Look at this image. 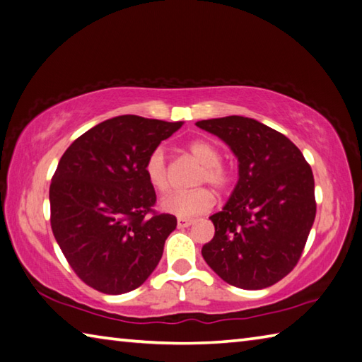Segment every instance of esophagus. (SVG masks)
<instances>
[{"instance_id": "obj_1", "label": "esophagus", "mask_w": 362, "mask_h": 362, "mask_svg": "<svg viewBox=\"0 0 362 362\" xmlns=\"http://www.w3.org/2000/svg\"><path fill=\"white\" fill-rule=\"evenodd\" d=\"M194 223V220H189V218H177V226L179 228H188L192 226Z\"/></svg>"}]
</instances>
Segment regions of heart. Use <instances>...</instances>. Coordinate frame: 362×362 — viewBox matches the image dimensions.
I'll return each mask as SVG.
<instances>
[{
	"label": "heart",
	"instance_id": "obj_1",
	"mask_svg": "<svg viewBox=\"0 0 362 362\" xmlns=\"http://www.w3.org/2000/svg\"><path fill=\"white\" fill-rule=\"evenodd\" d=\"M189 153L202 164V170L199 174V183H209L216 189H226L231 183V173L221 164L220 150L214 144L204 139H196L189 142ZM147 180L150 185L158 192H166L169 188V169L166 152L163 147H156L152 153L147 156L146 166ZM215 198L210 189L196 188L189 192H174L164 196L161 199V209L166 214L180 216V218H192V216L209 212L214 207Z\"/></svg>",
	"mask_w": 362,
	"mask_h": 362
}]
</instances>
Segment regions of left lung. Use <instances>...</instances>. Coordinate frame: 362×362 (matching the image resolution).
Wrapping results in <instances>:
<instances>
[{
  "mask_svg": "<svg viewBox=\"0 0 362 362\" xmlns=\"http://www.w3.org/2000/svg\"><path fill=\"white\" fill-rule=\"evenodd\" d=\"M218 136L239 161L231 198L210 220L214 239L202 247L210 269L242 290H262L290 274L310 233L317 202L312 168L279 131L229 115L196 122Z\"/></svg>",
  "mask_w": 362,
  "mask_h": 362,
  "instance_id": "8db88e82",
  "label": "left lung"
}]
</instances>
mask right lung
<instances>
[{
	"label": "right lung",
	"instance_id": "add662e5",
	"mask_svg": "<svg viewBox=\"0 0 362 362\" xmlns=\"http://www.w3.org/2000/svg\"><path fill=\"white\" fill-rule=\"evenodd\" d=\"M182 122L120 115L71 144L50 183V225L72 271L104 294L139 288L177 226L153 209L146 160Z\"/></svg>",
	"mask_w": 362,
	"mask_h": 362
}]
</instances>
